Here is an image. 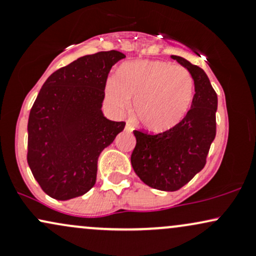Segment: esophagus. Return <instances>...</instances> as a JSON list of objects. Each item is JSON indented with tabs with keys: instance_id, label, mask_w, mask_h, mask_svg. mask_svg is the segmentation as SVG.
I'll list each match as a JSON object with an SVG mask.
<instances>
[{
	"instance_id": "34e87169",
	"label": "esophagus",
	"mask_w": 256,
	"mask_h": 256,
	"mask_svg": "<svg viewBox=\"0 0 256 256\" xmlns=\"http://www.w3.org/2000/svg\"><path fill=\"white\" fill-rule=\"evenodd\" d=\"M125 130L126 131H131L132 130V126L130 124H126L125 125Z\"/></svg>"
}]
</instances>
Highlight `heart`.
<instances>
[{
	"label": "heart",
	"instance_id": "b5f03b06",
	"mask_svg": "<svg viewBox=\"0 0 256 256\" xmlns=\"http://www.w3.org/2000/svg\"><path fill=\"white\" fill-rule=\"evenodd\" d=\"M194 82L184 67L166 61L126 62L106 83V100L116 113L130 110L149 132H165L178 125L192 101Z\"/></svg>",
	"mask_w": 256,
	"mask_h": 256
}]
</instances>
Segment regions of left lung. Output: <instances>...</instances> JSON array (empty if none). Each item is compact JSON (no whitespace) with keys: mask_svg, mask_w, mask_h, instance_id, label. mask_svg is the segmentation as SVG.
<instances>
[{"mask_svg":"<svg viewBox=\"0 0 256 256\" xmlns=\"http://www.w3.org/2000/svg\"><path fill=\"white\" fill-rule=\"evenodd\" d=\"M189 71L195 85L190 110L171 130L158 134L134 131L136 146L131 165L143 183L162 192H176L189 183L206 165L216 138L218 98L202 68L184 58L171 55Z\"/></svg>","mask_w":256,"mask_h":256,"instance_id":"1","label":"left lung"}]
</instances>
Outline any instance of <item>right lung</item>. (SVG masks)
Instances as JSON below:
<instances>
[{
	"label": "right lung",
	"instance_id": "obj_1",
	"mask_svg": "<svg viewBox=\"0 0 256 256\" xmlns=\"http://www.w3.org/2000/svg\"><path fill=\"white\" fill-rule=\"evenodd\" d=\"M116 50L77 58L49 76L28 122V164L46 195L66 201L96 183L101 152L125 128L104 116V88Z\"/></svg>",
	"mask_w": 256,
	"mask_h": 256
}]
</instances>
